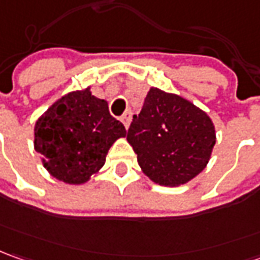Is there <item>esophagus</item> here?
Masks as SVG:
<instances>
[{
	"mask_svg": "<svg viewBox=\"0 0 260 260\" xmlns=\"http://www.w3.org/2000/svg\"><path fill=\"white\" fill-rule=\"evenodd\" d=\"M121 121L122 123L125 125V128H129L131 121H132V112H131V111H126V112L121 116Z\"/></svg>",
	"mask_w": 260,
	"mask_h": 260,
	"instance_id": "obj_1",
	"label": "esophagus"
}]
</instances>
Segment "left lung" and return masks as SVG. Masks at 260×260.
<instances>
[{"instance_id": "8db88e82", "label": "left lung", "mask_w": 260, "mask_h": 260, "mask_svg": "<svg viewBox=\"0 0 260 260\" xmlns=\"http://www.w3.org/2000/svg\"><path fill=\"white\" fill-rule=\"evenodd\" d=\"M126 139L144 174L159 185L177 187L206 168L216 131L210 116L194 103L151 87Z\"/></svg>"}]
</instances>
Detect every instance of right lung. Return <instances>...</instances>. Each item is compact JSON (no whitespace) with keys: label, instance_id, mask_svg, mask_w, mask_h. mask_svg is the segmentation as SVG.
Segmentation results:
<instances>
[{"label":"right lung","instance_id":"obj_1","mask_svg":"<svg viewBox=\"0 0 260 260\" xmlns=\"http://www.w3.org/2000/svg\"><path fill=\"white\" fill-rule=\"evenodd\" d=\"M126 129L109 113L108 102L90 87L64 94L34 126V148L44 168L60 181L83 184L106 161V154Z\"/></svg>","mask_w":260,"mask_h":260}]
</instances>
